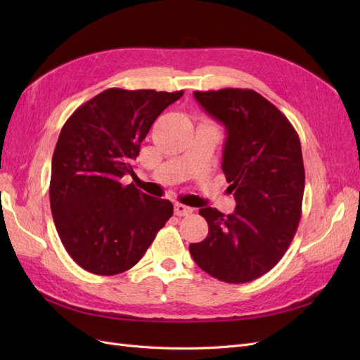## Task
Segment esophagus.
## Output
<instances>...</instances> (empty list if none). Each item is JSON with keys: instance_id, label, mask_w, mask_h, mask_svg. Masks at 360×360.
I'll return each mask as SVG.
<instances>
[{"instance_id": "34e87169", "label": "esophagus", "mask_w": 360, "mask_h": 360, "mask_svg": "<svg viewBox=\"0 0 360 360\" xmlns=\"http://www.w3.org/2000/svg\"><path fill=\"white\" fill-rule=\"evenodd\" d=\"M174 213H176L177 216H188L192 213V209L184 204H176L174 205Z\"/></svg>"}]
</instances>
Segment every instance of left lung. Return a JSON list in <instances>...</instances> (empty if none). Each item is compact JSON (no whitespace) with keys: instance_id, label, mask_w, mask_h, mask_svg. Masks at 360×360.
<instances>
[{"instance_id":"1","label":"left lung","mask_w":360,"mask_h":360,"mask_svg":"<svg viewBox=\"0 0 360 360\" xmlns=\"http://www.w3.org/2000/svg\"><path fill=\"white\" fill-rule=\"evenodd\" d=\"M193 96L225 127L222 171L237 205L226 216L200 209L209 234L191 243L189 252L205 274L245 284L274 269L296 234L304 191L300 139L288 118L254 90Z\"/></svg>"}]
</instances>
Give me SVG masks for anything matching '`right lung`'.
I'll return each mask as SVG.
<instances>
[{"mask_svg": "<svg viewBox=\"0 0 360 360\" xmlns=\"http://www.w3.org/2000/svg\"><path fill=\"white\" fill-rule=\"evenodd\" d=\"M183 91L108 89L64 123L52 156L49 200L63 246L94 275L134 267L172 216V202L132 183L134 160L151 124Z\"/></svg>", "mask_w": 360, "mask_h": 360, "instance_id": "1", "label": "right lung"}]
</instances>
